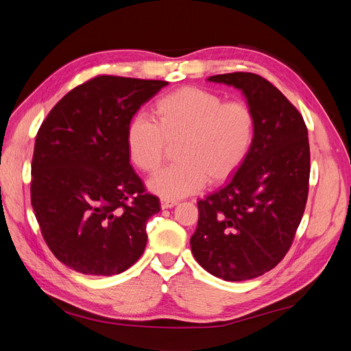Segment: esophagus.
Instances as JSON below:
<instances>
[{
    "label": "esophagus",
    "mask_w": 351,
    "mask_h": 351,
    "mask_svg": "<svg viewBox=\"0 0 351 351\" xmlns=\"http://www.w3.org/2000/svg\"><path fill=\"white\" fill-rule=\"evenodd\" d=\"M176 205H177V200H174V199H165V197L161 199V208H162V209L173 208V206H176Z\"/></svg>",
    "instance_id": "34e87169"
}]
</instances>
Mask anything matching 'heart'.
Instances as JSON below:
<instances>
[{"label":"heart","mask_w":351,"mask_h":351,"mask_svg":"<svg viewBox=\"0 0 351 351\" xmlns=\"http://www.w3.org/2000/svg\"><path fill=\"white\" fill-rule=\"evenodd\" d=\"M152 112L157 124L136 117L127 125L125 143L133 165L154 176L164 164L167 146L180 142L178 164L149 182L152 192L165 199L197 193L206 182H227L246 161L256 139L258 119L249 102L224 101L204 88L165 93Z\"/></svg>","instance_id":"heart-1"}]
</instances>
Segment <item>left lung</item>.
I'll return each mask as SVG.
<instances>
[{
    "label": "left lung",
    "instance_id": "1",
    "mask_svg": "<svg viewBox=\"0 0 351 351\" xmlns=\"http://www.w3.org/2000/svg\"><path fill=\"white\" fill-rule=\"evenodd\" d=\"M208 80L240 89L256 112L258 130L237 173L197 202L190 246L215 277L252 280L282 261L302 221L311 174L307 129L294 105L258 74L237 71Z\"/></svg>",
    "mask_w": 351,
    "mask_h": 351
}]
</instances>
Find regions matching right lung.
Instances as JSON below:
<instances>
[{"label":"right lung","mask_w":351,"mask_h":351,"mask_svg":"<svg viewBox=\"0 0 351 351\" xmlns=\"http://www.w3.org/2000/svg\"><path fill=\"white\" fill-rule=\"evenodd\" d=\"M168 82L102 74L62 97L40 124L30 202L54 256L88 275H115L142 256L159 199L130 165L133 115Z\"/></svg>","instance_id":"add662e5"}]
</instances>
